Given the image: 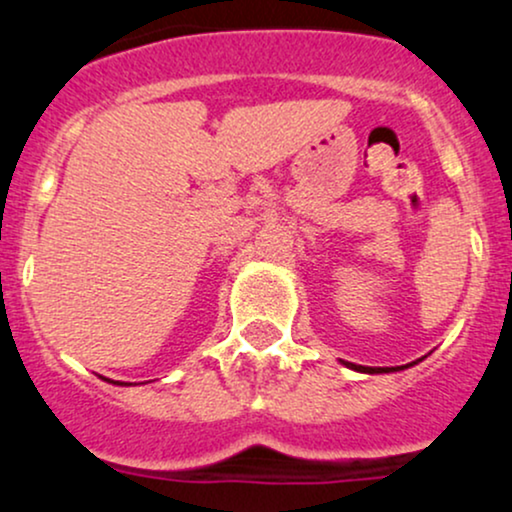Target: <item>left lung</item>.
<instances>
[{
  "label": "left lung",
  "mask_w": 512,
  "mask_h": 512,
  "mask_svg": "<svg viewBox=\"0 0 512 512\" xmlns=\"http://www.w3.org/2000/svg\"><path fill=\"white\" fill-rule=\"evenodd\" d=\"M346 366L354 368V370H361V373H387V370H392V368H368V366H354V363H346Z\"/></svg>",
  "instance_id": "8db88e82"
}]
</instances>
